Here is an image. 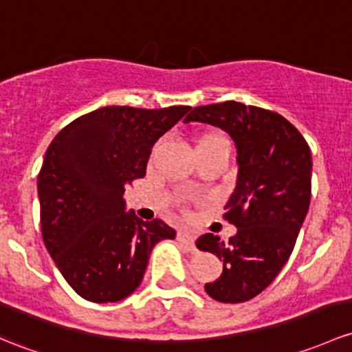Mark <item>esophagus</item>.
I'll use <instances>...</instances> for the list:
<instances>
[{
  "label": "esophagus",
  "instance_id": "obj_1",
  "mask_svg": "<svg viewBox=\"0 0 352 352\" xmlns=\"http://www.w3.org/2000/svg\"><path fill=\"white\" fill-rule=\"evenodd\" d=\"M177 238H179V241H182L184 244H186L190 251L195 250V236L192 234L188 229H182V231L177 232Z\"/></svg>",
  "mask_w": 352,
  "mask_h": 352
}]
</instances>
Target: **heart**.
Listing matches in <instances>:
<instances>
[{
    "instance_id": "heart-1",
    "label": "heart",
    "mask_w": 352,
    "mask_h": 352,
    "mask_svg": "<svg viewBox=\"0 0 352 352\" xmlns=\"http://www.w3.org/2000/svg\"><path fill=\"white\" fill-rule=\"evenodd\" d=\"M214 142H226V143H229L223 135H217V133H210V135L202 136V138L199 140L197 146L199 145H206V143H214Z\"/></svg>"
}]
</instances>
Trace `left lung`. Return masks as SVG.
Returning a JSON list of instances; mask_svg holds the SVG:
<instances>
[{"mask_svg": "<svg viewBox=\"0 0 352 352\" xmlns=\"http://www.w3.org/2000/svg\"><path fill=\"white\" fill-rule=\"evenodd\" d=\"M184 121L224 129L238 150V180L224 207L238 232L229 241L207 232L195 244L224 261L219 278L206 283L207 295L224 303L251 300L294 251L310 206V148L278 113L243 102L199 106Z\"/></svg>", "mask_w": 352, "mask_h": 352, "instance_id": "obj_1", "label": "left lung"}]
</instances>
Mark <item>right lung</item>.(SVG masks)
Segmentation results:
<instances>
[{"instance_id": "add662e5", "label": "right lung", "mask_w": 352, "mask_h": 352, "mask_svg": "<svg viewBox=\"0 0 352 352\" xmlns=\"http://www.w3.org/2000/svg\"><path fill=\"white\" fill-rule=\"evenodd\" d=\"M190 106H106L52 140L38 173L40 224L62 276L89 302H120L142 283L153 246L173 239L162 219L126 212L124 187L146 173L151 148Z\"/></svg>"}]
</instances>
